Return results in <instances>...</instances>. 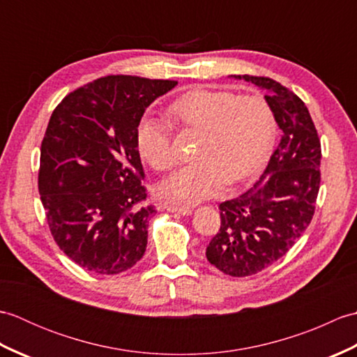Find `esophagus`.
Masks as SVG:
<instances>
[{"label": "esophagus", "instance_id": "esophagus-1", "mask_svg": "<svg viewBox=\"0 0 357 357\" xmlns=\"http://www.w3.org/2000/svg\"><path fill=\"white\" fill-rule=\"evenodd\" d=\"M165 210L170 211V213H181L184 216L192 215V208L185 207V206H176V204H165Z\"/></svg>", "mask_w": 357, "mask_h": 357}]
</instances>
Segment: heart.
I'll return each instance as SVG.
<instances>
[{"instance_id":"b5f03b06","label":"heart","mask_w":357,"mask_h":357,"mask_svg":"<svg viewBox=\"0 0 357 357\" xmlns=\"http://www.w3.org/2000/svg\"><path fill=\"white\" fill-rule=\"evenodd\" d=\"M170 116L185 128L201 130L195 159L159 184V193L176 202L195 204L219 193L227 183H239L259 172L276 141V118L261 95L193 89L176 98ZM141 156L155 170L176 164L169 119L142 116L136 130Z\"/></svg>"}]
</instances>
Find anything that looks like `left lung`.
<instances>
[{"mask_svg":"<svg viewBox=\"0 0 357 357\" xmlns=\"http://www.w3.org/2000/svg\"><path fill=\"white\" fill-rule=\"evenodd\" d=\"M264 89L282 136L259 181L219 206L221 229L206 256L229 276L256 275L280 259L312 222L321 184V141L304 101L278 81L231 75Z\"/></svg>","mask_w":357,"mask_h":357,"instance_id":"1","label":"left lung"}]
</instances>
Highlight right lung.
I'll return each instance as SVG.
<instances>
[{
  "instance_id": "1",
  "label": "right lung",
  "mask_w": 357,
  "mask_h": 357,
  "mask_svg": "<svg viewBox=\"0 0 357 357\" xmlns=\"http://www.w3.org/2000/svg\"><path fill=\"white\" fill-rule=\"evenodd\" d=\"M176 81L112 75L67 95L41 144L38 190L58 247L98 275L132 268L147 247L153 206L142 184L136 130Z\"/></svg>"
}]
</instances>
